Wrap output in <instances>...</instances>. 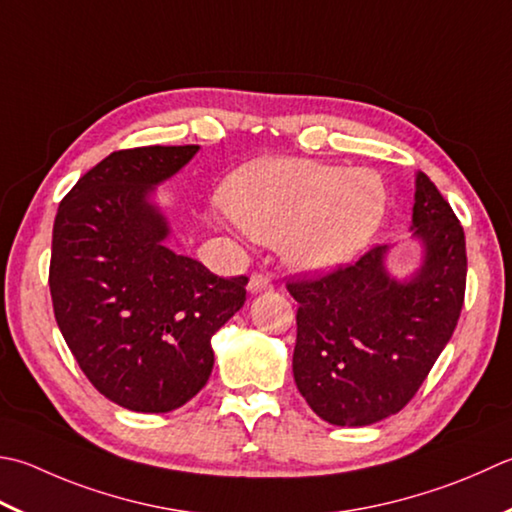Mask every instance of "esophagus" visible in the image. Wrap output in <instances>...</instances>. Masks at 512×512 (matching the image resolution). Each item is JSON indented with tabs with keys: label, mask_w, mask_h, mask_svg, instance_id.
Returning a JSON list of instances; mask_svg holds the SVG:
<instances>
[{
	"label": "esophagus",
	"mask_w": 512,
	"mask_h": 512,
	"mask_svg": "<svg viewBox=\"0 0 512 512\" xmlns=\"http://www.w3.org/2000/svg\"><path fill=\"white\" fill-rule=\"evenodd\" d=\"M273 288V282H270V277L264 275V273H253L248 279V290L253 295L257 293H266V290Z\"/></svg>",
	"instance_id": "1"
}]
</instances>
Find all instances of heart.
I'll return each mask as SVG.
<instances>
[{"instance_id": "1", "label": "heart", "mask_w": 512, "mask_h": 512, "mask_svg": "<svg viewBox=\"0 0 512 512\" xmlns=\"http://www.w3.org/2000/svg\"><path fill=\"white\" fill-rule=\"evenodd\" d=\"M230 219L262 244H282L299 270H328L362 250L384 219L386 188L373 170L310 159H270L239 170L222 190Z\"/></svg>"}]
</instances>
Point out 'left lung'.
<instances>
[{"label":"left lung","mask_w":512,"mask_h":512,"mask_svg":"<svg viewBox=\"0 0 512 512\" xmlns=\"http://www.w3.org/2000/svg\"><path fill=\"white\" fill-rule=\"evenodd\" d=\"M413 237L424 259L408 279L375 246L322 277L288 282L297 308L293 375L308 406L335 426H370L402 410L453 337L466 293V239L453 208L415 175Z\"/></svg>","instance_id":"8db88e82"}]
</instances>
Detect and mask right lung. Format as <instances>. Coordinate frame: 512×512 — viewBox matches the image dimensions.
<instances>
[{"label": "right lung", "instance_id": "add662e5", "mask_svg": "<svg viewBox=\"0 0 512 512\" xmlns=\"http://www.w3.org/2000/svg\"><path fill=\"white\" fill-rule=\"evenodd\" d=\"M199 146L115 150L57 208L50 297L88 382L135 413H168L202 390L219 328L246 302L248 277H217L166 246L155 186Z\"/></svg>", "mask_w": 512, "mask_h": 512}]
</instances>
